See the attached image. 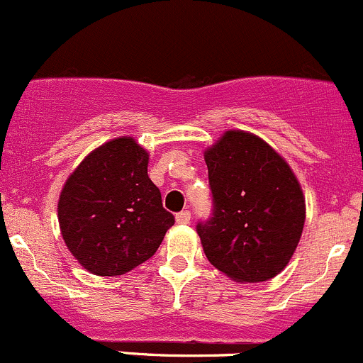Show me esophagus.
Listing matches in <instances>:
<instances>
[{
	"mask_svg": "<svg viewBox=\"0 0 363 363\" xmlns=\"http://www.w3.org/2000/svg\"><path fill=\"white\" fill-rule=\"evenodd\" d=\"M175 220H177V224H189L191 212L189 210H182V212H179L177 215H175Z\"/></svg>",
	"mask_w": 363,
	"mask_h": 363,
	"instance_id": "esophagus-1",
	"label": "esophagus"
}]
</instances>
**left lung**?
<instances>
[{
  "instance_id": "1",
  "label": "left lung",
  "mask_w": 363,
  "mask_h": 363,
  "mask_svg": "<svg viewBox=\"0 0 363 363\" xmlns=\"http://www.w3.org/2000/svg\"><path fill=\"white\" fill-rule=\"evenodd\" d=\"M212 213L196 224L206 258L238 282L277 276L305 224V198L281 157L253 134L229 130L205 153Z\"/></svg>"
}]
</instances>
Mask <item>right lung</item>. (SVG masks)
<instances>
[{"mask_svg":"<svg viewBox=\"0 0 363 363\" xmlns=\"http://www.w3.org/2000/svg\"><path fill=\"white\" fill-rule=\"evenodd\" d=\"M65 245L96 276H122L155 255L175 218L148 177V153L118 138L87 155L58 201Z\"/></svg>","mask_w":363,"mask_h":363,"instance_id":"obj_1","label":"right lung"}]
</instances>
